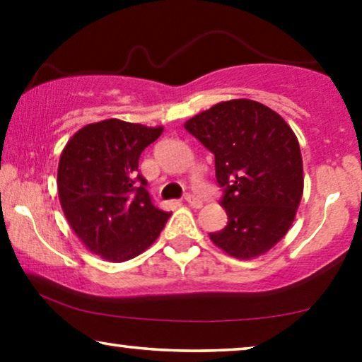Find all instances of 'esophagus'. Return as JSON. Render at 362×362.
I'll return each mask as SVG.
<instances>
[{
	"instance_id": "obj_1",
	"label": "esophagus",
	"mask_w": 362,
	"mask_h": 362,
	"mask_svg": "<svg viewBox=\"0 0 362 362\" xmlns=\"http://www.w3.org/2000/svg\"><path fill=\"white\" fill-rule=\"evenodd\" d=\"M185 201L189 204L191 207H196V209H199V207L202 206V199L201 197H197L196 194H192V192H187V194L185 196Z\"/></svg>"
}]
</instances>
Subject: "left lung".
<instances>
[{
  "instance_id": "left-lung-1",
  "label": "left lung",
  "mask_w": 362,
  "mask_h": 362,
  "mask_svg": "<svg viewBox=\"0 0 362 362\" xmlns=\"http://www.w3.org/2000/svg\"><path fill=\"white\" fill-rule=\"evenodd\" d=\"M216 158L227 226L211 240L235 259L269 252L288 232L303 194L295 133L264 103L221 102L185 123Z\"/></svg>"
}]
</instances>
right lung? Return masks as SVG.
Returning a JSON list of instances; mask_svg holds the SVG:
<instances>
[{"label": "right lung", "instance_id": "obj_1", "mask_svg": "<svg viewBox=\"0 0 362 362\" xmlns=\"http://www.w3.org/2000/svg\"><path fill=\"white\" fill-rule=\"evenodd\" d=\"M161 133L163 127L108 118L81 128L64 148L57 170L62 211L83 245L105 260L141 254L170 219L138 173L143 150Z\"/></svg>", "mask_w": 362, "mask_h": 362}]
</instances>
